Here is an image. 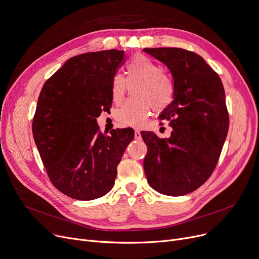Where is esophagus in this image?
<instances>
[{
    "label": "esophagus",
    "mask_w": 259,
    "mask_h": 259,
    "mask_svg": "<svg viewBox=\"0 0 259 259\" xmlns=\"http://www.w3.org/2000/svg\"><path fill=\"white\" fill-rule=\"evenodd\" d=\"M134 138L137 139V140H140L141 138H142V135H141V132L139 131V130H135V132H134Z\"/></svg>",
    "instance_id": "1"
}]
</instances>
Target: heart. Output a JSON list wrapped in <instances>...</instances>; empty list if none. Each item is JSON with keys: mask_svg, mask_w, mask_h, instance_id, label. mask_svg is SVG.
Listing matches in <instances>:
<instances>
[{"mask_svg": "<svg viewBox=\"0 0 259 259\" xmlns=\"http://www.w3.org/2000/svg\"><path fill=\"white\" fill-rule=\"evenodd\" d=\"M128 83H138L134 89L137 100L126 102L117 109L115 117L121 126L141 128L150 113L151 107L155 111H162L174 99V85L162 68L150 58L143 54L132 57L126 65ZM126 79L120 74L112 78L111 95L115 103L121 102L126 92Z\"/></svg>", "mask_w": 259, "mask_h": 259, "instance_id": "heart-1", "label": "heart"}]
</instances>
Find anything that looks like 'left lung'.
Listing matches in <instances>:
<instances>
[{"mask_svg":"<svg viewBox=\"0 0 259 259\" xmlns=\"http://www.w3.org/2000/svg\"><path fill=\"white\" fill-rule=\"evenodd\" d=\"M164 63L174 83V99L159 117L169 120L171 137L141 132L148 147L146 178L157 192L182 196L210 178L229 130L222 79L200 56L182 48H145Z\"/></svg>","mask_w":259,"mask_h":259,"instance_id":"obj_1","label":"left lung"}]
</instances>
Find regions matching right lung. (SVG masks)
Segmentation results:
<instances>
[{"instance_id":"right-lung-1","label":"right lung","mask_w":259,"mask_h":259,"mask_svg":"<svg viewBox=\"0 0 259 259\" xmlns=\"http://www.w3.org/2000/svg\"><path fill=\"white\" fill-rule=\"evenodd\" d=\"M124 50L88 52L67 60L46 80L32 122L49 179L65 195L92 200L114 186L116 167L134 138L131 128L99 131L97 117L111 107V83Z\"/></svg>"}]
</instances>
